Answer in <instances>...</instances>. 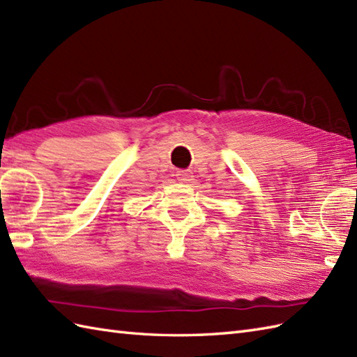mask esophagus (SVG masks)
<instances>
[{
  "label": "esophagus",
  "mask_w": 357,
  "mask_h": 357,
  "mask_svg": "<svg viewBox=\"0 0 357 357\" xmlns=\"http://www.w3.org/2000/svg\"><path fill=\"white\" fill-rule=\"evenodd\" d=\"M176 176L180 181H183V183H189V181L192 180V177H194L192 172H190L189 169H178Z\"/></svg>",
  "instance_id": "1"
}]
</instances>
